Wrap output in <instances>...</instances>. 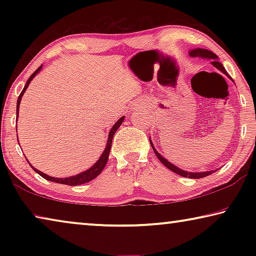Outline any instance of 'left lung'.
<instances>
[{
  "instance_id": "1",
  "label": "left lung",
  "mask_w": 256,
  "mask_h": 256,
  "mask_svg": "<svg viewBox=\"0 0 256 256\" xmlns=\"http://www.w3.org/2000/svg\"><path fill=\"white\" fill-rule=\"evenodd\" d=\"M190 54L193 56V58H206V60H211V64L214 66L216 68H218L219 71H222V73H224L229 79L232 80L230 76L227 74V71L224 70V68L222 63L219 62V58L218 56H216L214 53H212L211 50H204V48H194L192 50H190ZM150 144L151 146H152V149L154 151L156 156H157L158 159L160 160V162L164 164V166H166L168 170H170L172 172H176V174H178L180 176L183 177H188V178H202V177H206V176H209L211 174H214V172H216V170H208V172H186V170H180V167L175 166V164H172L170 162H168V160L166 158H164L162 154H160L157 150L154 149V144L152 141H151L150 138Z\"/></svg>"
}]
</instances>
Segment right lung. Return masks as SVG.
<instances>
[{"instance_id": "obj_1", "label": "right lung", "mask_w": 256, "mask_h": 256, "mask_svg": "<svg viewBox=\"0 0 256 256\" xmlns=\"http://www.w3.org/2000/svg\"><path fill=\"white\" fill-rule=\"evenodd\" d=\"M42 68V66H40V68H37L36 71H34L32 76H30V78L27 81V84H26L24 88L22 89V92H21V94H19L18 97V102H16V120H18V116H19V106H20V102L21 99H22V96L26 92V89L28 88V86L30 82H32V80L34 79V76H36V74L38 72H40ZM124 116H122L118 122H116L114 125H112L110 131V134H108V140H107V144H106V146H105V150L102 151V154L100 157H99V159L97 160L96 162H94V164H92V167L88 168V170L80 172V174L78 175H74V176H70V177H66V178H58V177H52V176H48L46 175L45 172H42L40 170H36V168H34L32 164H30V162H28L30 164V167L32 168V170L37 172V174H40L42 177H44L45 180H50V182H54V183H60V184H66V185H71V186H76V185H81V184H84V183H88V182L92 180L94 178H96V177L100 174V172H102L104 168H105L106 164L108 162V157H110V148H112V136H114L115 132L118 131V128L120 126V124L123 123L124 120ZM18 142H19V138H18ZM28 162V160H27Z\"/></svg>"}]
</instances>
